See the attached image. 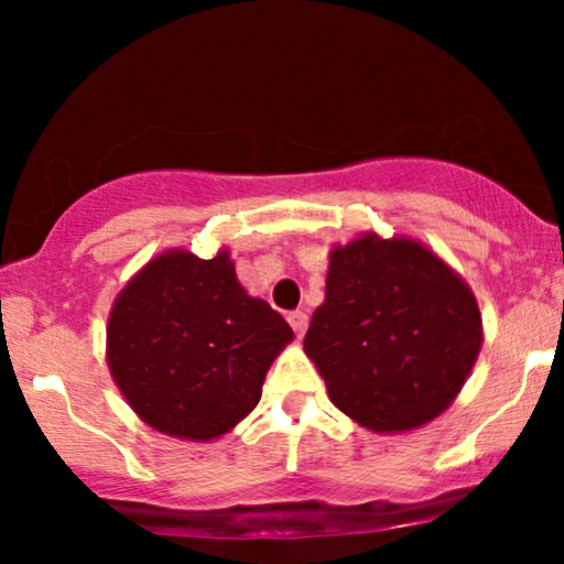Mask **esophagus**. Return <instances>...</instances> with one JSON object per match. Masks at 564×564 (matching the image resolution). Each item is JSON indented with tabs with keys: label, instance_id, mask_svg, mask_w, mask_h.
Instances as JSON below:
<instances>
[{
	"label": "esophagus",
	"instance_id": "34e87169",
	"mask_svg": "<svg viewBox=\"0 0 564 564\" xmlns=\"http://www.w3.org/2000/svg\"><path fill=\"white\" fill-rule=\"evenodd\" d=\"M289 323H291V328H294V334L302 336L304 332H307L310 318H307V313H302V310H296V313H289Z\"/></svg>",
	"mask_w": 564,
	"mask_h": 564
}]
</instances>
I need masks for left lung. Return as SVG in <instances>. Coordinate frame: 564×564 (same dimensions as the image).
I'll use <instances>...</instances> for the list:
<instances>
[{
	"label": "left lung",
	"instance_id": "obj_1",
	"mask_svg": "<svg viewBox=\"0 0 564 564\" xmlns=\"http://www.w3.org/2000/svg\"><path fill=\"white\" fill-rule=\"evenodd\" d=\"M482 347L462 275L416 238L364 232L328 251L326 300L304 352L332 403L377 435L411 432L448 408Z\"/></svg>",
	"mask_w": 564,
	"mask_h": 564
}]
</instances>
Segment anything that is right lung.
<instances>
[{
	"label": "right lung",
	"instance_id": "right-lung-1",
	"mask_svg": "<svg viewBox=\"0 0 564 564\" xmlns=\"http://www.w3.org/2000/svg\"><path fill=\"white\" fill-rule=\"evenodd\" d=\"M294 332L236 275L228 249H166L129 278L106 326V360L151 430L209 443L254 411Z\"/></svg>",
	"mask_w": 564,
	"mask_h": 564
}]
</instances>
